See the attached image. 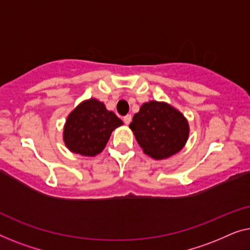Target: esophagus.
Returning <instances> with one entry per match:
<instances>
[{
    "label": "esophagus",
    "mask_w": 250,
    "mask_h": 250,
    "mask_svg": "<svg viewBox=\"0 0 250 250\" xmlns=\"http://www.w3.org/2000/svg\"><path fill=\"white\" fill-rule=\"evenodd\" d=\"M131 115H130V114H126L125 115V117L124 118V122H125V125H129L130 124V122H131Z\"/></svg>",
    "instance_id": "esophagus-1"
}]
</instances>
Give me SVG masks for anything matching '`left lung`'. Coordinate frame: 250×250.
I'll return each instance as SVG.
<instances>
[{
	"label": "left lung",
	"mask_w": 250,
	"mask_h": 250,
	"mask_svg": "<svg viewBox=\"0 0 250 250\" xmlns=\"http://www.w3.org/2000/svg\"><path fill=\"white\" fill-rule=\"evenodd\" d=\"M129 126L144 153L155 160L180 152L189 136L187 119L164 102L144 103Z\"/></svg>",
	"instance_id": "obj_1"
}]
</instances>
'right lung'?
<instances>
[{"mask_svg":"<svg viewBox=\"0 0 250 250\" xmlns=\"http://www.w3.org/2000/svg\"><path fill=\"white\" fill-rule=\"evenodd\" d=\"M124 125L102 102L90 98L83 101L66 118L63 140L72 153L95 156L105 148L111 133Z\"/></svg>","mask_w":250,"mask_h":250,"instance_id":"obj_1","label":"right lung"}]
</instances>
